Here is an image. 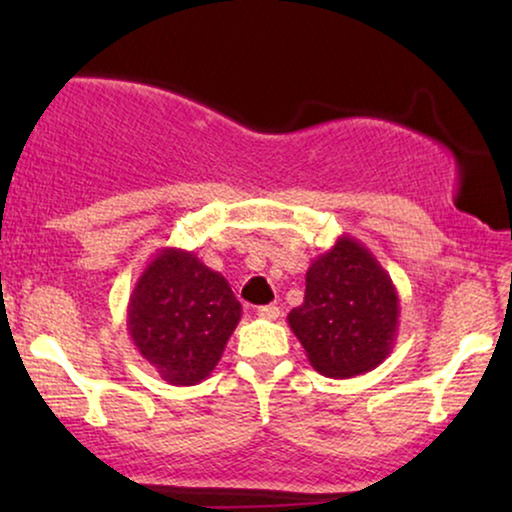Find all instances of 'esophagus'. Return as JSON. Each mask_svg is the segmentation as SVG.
Returning a JSON list of instances; mask_svg holds the SVG:
<instances>
[{
  "mask_svg": "<svg viewBox=\"0 0 512 512\" xmlns=\"http://www.w3.org/2000/svg\"><path fill=\"white\" fill-rule=\"evenodd\" d=\"M258 317L268 319V321H275V319L279 317V307H277V305H263V307H258Z\"/></svg>",
  "mask_w": 512,
  "mask_h": 512,
  "instance_id": "1",
  "label": "esophagus"
}]
</instances>
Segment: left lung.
Instances as JSON below:
<instances>
[{
    "label": "left lung",
    "instance_id": "8db88e82",
    "mask_svg": "<svg viewBox=\"0 0 512 512\" xmlns=\"http://www.w3.org/2000/svg\"><path fill=\"white\" fill-rule=\"evenodd\" d=\"M398 314L401 300L389 272L359 240L342 235L314 258L303 305L286 319L317 373L354 377L391 354Z\"/></svg>",
    "mask_w": 512,
    "mask_h": 512
}]
</instances>
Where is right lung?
I'll return each mask as SVG.
<instances>
[{"mask_svg": "<svg viewBox=\"0 0 512 512\" xmlns=\"http://www.w3.org/2000/svg\"><path fill=\"white\" fill-rule=\"evenodd\" d=\"M240 317V300L221 272L193 251L165 247L132 289L128 333L165 382L191 387L216 368Z\"/></svg>", "mask_w": 512, "mask_h": 512, "instance_id": "1", "label": "right lung"}]
</instances>
